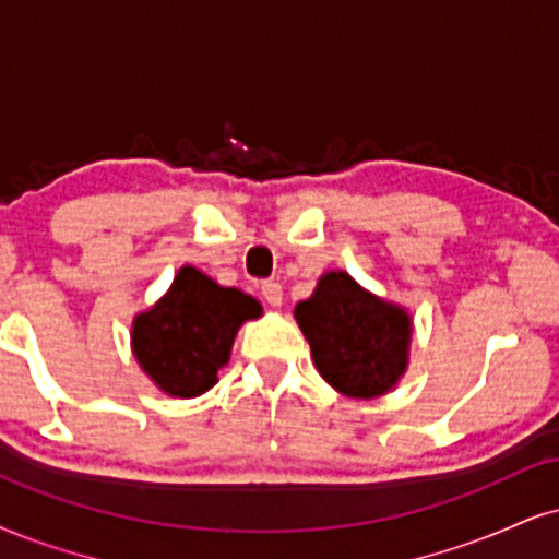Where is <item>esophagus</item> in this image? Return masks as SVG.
<instances>
[{"label":"esophagus","instance_id":"obj_1","mask_svg":"<svg viewBox=\"0 0 559 559\" xmlns=\"http://www.w3.org/2000/svg\"><path fill=\"white\" fill-rule=\"evenodd\" d=\"M259 290H261V298H264L269 306H272V308L282 306V285H280V282H272V280L261 282Z\"/></svg>","mask_w":559,"mask_h":559}]
</instances>
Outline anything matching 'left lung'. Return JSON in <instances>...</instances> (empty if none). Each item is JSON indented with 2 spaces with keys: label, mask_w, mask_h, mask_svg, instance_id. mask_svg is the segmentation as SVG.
<instances>
[{
  "label": "left lung",
  "mask_w": 559,
  "mask_h": 559,
  "mask_svg": "<svg viewBox=\"0 0 559 559\" xmlns=\"http://www.w3.org/2000/svg\"><path fill=\"white\" fill-rule=\"evenodd\" d=\"M295 319L323 381L342 394L381 396L404 373L409 316L365 293L349 274H323L311 298L295 306Z\"/></svg>",
  "instance_id": "left-lung-1"
}]
</instances>
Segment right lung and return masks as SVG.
Returning <instances> with one entry per match:
<instances>
[{"label":"right lung","mask_w":559,"mask_h":559,"mask_svg":"<svg viewBox=\"0 0 559 559\" xmlns=\"http://www.w3.org/2000/svg\"><path fill=\"white\" fill-rule=\"evenodd\" d=\"M257 316L261 306L251 295L183 266L168 295L136 316L134 355L165 394L199 396L217 383L240 323Z\"/></svg>","instance_id":"right-lung-1"}]
</instances>
